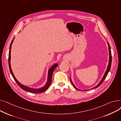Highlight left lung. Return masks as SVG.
Segmentation results:
<instances>
[{
    "label": "left lung",
    "mask_w": 121,
    "mask_h": 121,
    "mask_svg": "<svg viewBox=\"0 0 121 121\" xmlns=\"http://www.w3.org/2000/svg\"><path fill=\"white\" fill-rule=\"evenodd\" d=\"M107 43H108V51H109V61H108V66L107 69H106V71H105V73H104V76H103V78H102V79L100 81V82H99V83L96 86H95V87H93V88H92V89H94V88H97V87H98L99 86H100V85L103 83V82L104 81V80H105V79L106 78V76H107V75H108V72H109V71H110V70L111 65V62H112V56H111V49H110V47L109 44L108 43V42H107ZM70 80L71 82L72 83V85H73V86L74 87V88H75V89H76L78 90H80V89H78L77 87H76V86L74 84L73 82H72V80H71V76H70ZM88 90H89V89H88ZM84 90V91H85V90H86V91H87V90ZM82 91H83V90H82Z\"/></svg>",
    "instance_id": "8db88e82"
}]
</instances>
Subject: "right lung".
Segmentation results:
<instances>
[{"mask_svg": "<svg viewBox=\"0 0 121 121\" xmlns=\"http://www.w3.org/2000/svg\"><path fill=\"white\" fill-rule=\"evenodd\" d=\"M14 38L12 40L11 43L10 44V49H9V59H8V62H9V69H10V72L13 77V78L15 80V81L17 83V84L18 85V86L21 88H22L23 90L28 91L29 92H31V93H42V92H44L45 91H46L48 87L50 86V84L52 82V74L54 72V70L55 69V68L58 66V63H56L55 65H54L52 66H51L50 68L48 70V76H47V82L45 83V84L43 86H42L40 88H31L29 86H24V85L21 84V83H20L16 79L15 75H14L12 70L11 68V48H12V45L13 42V41L14 40Z\"/></svg>", "mask_w": 121, "mask_h": 121, "instance_id": "add662e5", "label": "right lung"}]
</instances>
